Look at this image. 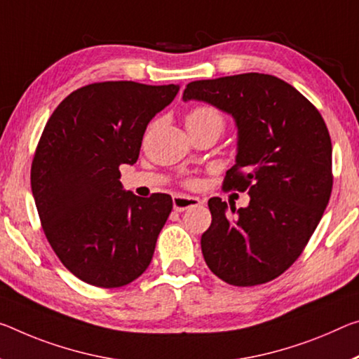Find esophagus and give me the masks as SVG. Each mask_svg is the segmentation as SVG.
Masks as SVG:
<instances>
[{"instance_id":"34e87169","label":"esophagus","mask_w":359,"mask_h":359,"mask_svg":"<svg viewBox=\"0 0 359 359\" xmlns=\"http://www.w3.org/2000/svg\"><path fill=\"white\" fill-rule=\"evenodd\" d=\"M172 204H174V210L177 212H184V210L190 209V208H196L201 204L200 198L195 196H185V195H179L172 198Z\"/></svg>"}]
</instances>
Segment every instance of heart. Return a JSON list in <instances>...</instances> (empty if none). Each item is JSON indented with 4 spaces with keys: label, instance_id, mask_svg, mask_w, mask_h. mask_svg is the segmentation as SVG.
<instances>
[{
    "label": "heart",
    "instance_id": "heart-1",
    "mask_svg": "<svg viewBox=\"0 0 359 359\" xmlns=\"http://www.w3.org/2000/svg\"><path fill=\"white\" fill-rule=\"evenodd\" d=\"M187 126H198V124H217L222 129L224 128V119L220 113L210 107H196L187 113L185 116Z\"/></svg>",
    "mask_w": 359,
    "mask_h": 359
}]
</instances>
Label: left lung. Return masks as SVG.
<instances>
[{
  "label": "left lung",
  "mask_w": 359,
  "mask_h": 359,
  "mask_svg": "<svg viewBox=\"0 0 359 359\" xmlns=\"http://www.w3.org/2000/svg\"><path fill=\"white\" fill-rule=\"evenodd\" d=\"M182 99L206 102L235 119L236 159L224 189L251 196L246 208L230 204V212L220 198L208 201L212 222L201 236L204 260L233 286L275 280L302 254L331 198L326 123L297 89L264 73L193 81Z\"/></svg>",
  "instance_id": "1"
}]
</instances>
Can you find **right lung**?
Returning <instances> with one entry per match:
<instances>
[{
  "mask_svg": "<svg viewBox=\"0 0 359 359\" xmlns=\"http://www.w3.org/2000/svg\"><path fill=\"white\" fill-rule=\"evenodd\" d=\"M179 84L105 81L79 88L55 108L32 163V191L48 241L79 280L121 287L150 265L172 198L135 196L119 182L137 161L149 123Z\"/></svg>",
  "mask_w": 359,
  "mask_h": 359,
  "instance_id": "right-lung-1",
  "label": "right lung"
}]
</instances>
